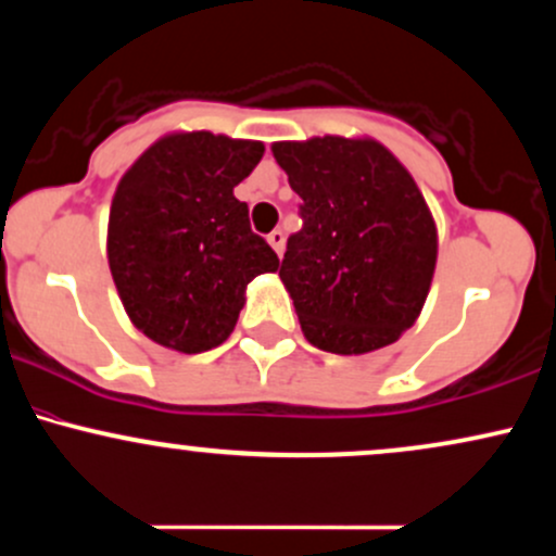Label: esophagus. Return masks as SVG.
<instances>
[{"label": "esophagus", "instance_id": "34e87169", "mask_svg": "<svg viewBox=\"0 0 556 556\" xmlns=\"http://www.w3.org/2000/svg\"><path fill=\"white\" fill-rule=\"evenodd\" d=\"M269 245L274 248V251H277V256H282V251H285V232L282 229H274V232H269Z\"/></svg>", "mask_w": 556, "mask_h": 556}]
</instances>
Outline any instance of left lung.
Listing matches in <instances>:
<instances>
[{
	"instance_id": "left-lung-1",
	"label": "left lung",
	"mask_w": 556,
	"mask_h": 556,
	"mask_svg": "<svg viewBox=\"0 0 556 556\" xmlns=\"http://www.w3.org/2000/svg\"><path fill=\"white\" fill-rule=\"evenodd\" d=\"M303 198L279 277L314 348L361 355L416 324L437 266V225L416 180L371 138L271 146Z\"/></svg>"
}]
</instances>
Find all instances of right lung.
I'll use <instances>...</instances> for the list:
<instances>
[{
  "mask_svg": "<svg viewBox=\"0 0 556 556\" xmlns=\"http://www.w3.org/2000/svg\"><path fill=\"white\" fill-rule=\"evenodd\" d=\"M261 156L258 140L172 132L119 180L106 256L127 316L149 340L188 355L216 348L238 324L248 282L279 269L232 193Z\"/></svg>",
  "mask_w": 556,
  "mask_h": 556,
  "instance_id": "add662e5",
  "label": "right lung"
}]
</instances>
